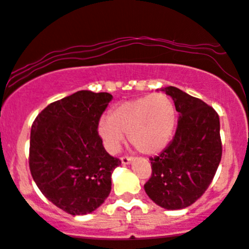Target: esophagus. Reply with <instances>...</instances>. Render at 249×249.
Listing matches in <instances>:
<instances>
[{
    "label": "esophagus",
    "instance_id": "esophagus-1",
    "mask_svg": "<svg viewBox=\"0 0 249 249\" xmlns=\"http://www.w3.org/2000/svg\"><path fill=\"white\" fill-rule=\"evenodd\" d=\"M133 158L132 157H129V156H123L122 158H120V160H122L123 164H130L131 162H132Z\"/></svg>",
    "mask_w": 249,
    "mask_h": 249
}]
</instances>
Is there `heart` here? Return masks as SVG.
<instances>
[{
  "instance_id": "b5f03b06",
  "label": "heart",
  "mask_w": 249,
  "mask_h": 249,
  "mask_svg": "<svg viewBox=\"0 0 249 249\" xmlns=\"http://www.w3.org/2000/svg\"><path fill=\"white\" fill-rule=\"evenodd\" d=\"M175 122L174 102L168 94L158 92L119 104L110 117L99 120L98 133L112 154L118 151L125 135H129L131 144L139 152L156 155L170 142Z\"/></svg>"
}]
</instances>
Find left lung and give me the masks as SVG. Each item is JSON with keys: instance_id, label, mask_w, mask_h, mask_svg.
<instances>
[{"instance_id": "8db88e82", "label": "left lung", "mask_w": 249, "mask_h": 249, "mask_svg": "<svg viewBox=\"0 0 249 249\" xmlns=\"http://www.w3.org/2000/svg\"><path fill=\"white\" fill-rule=\"evenodd\" d=\"M179 113L173 141L150 158L152 174L144 189L162 208L183 209L201 197L216 174L222 156L217 112L174 86L163 89Z\"/></svg>"}]
</instances>
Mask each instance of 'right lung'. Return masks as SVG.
<instances>
[{"label": "right lung", "instance_id": "obj_1", "mask_svg": "<svg viewBox=\"0 0 249 249\" xmlns=\"http://www.w3.org/2000/svg\"><path fill=\"white\" fill-rule=\"evenodd\" d=\"M112 95L78 91L49 104L32 125L29 169L45 197L71 215L94 212L111 191L120 160L107 154L98 124Z\"/></svg>", "mask_w": 249, "mask_h": 249}]
</instances>
